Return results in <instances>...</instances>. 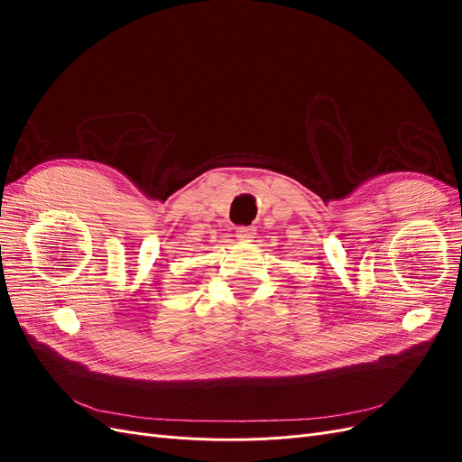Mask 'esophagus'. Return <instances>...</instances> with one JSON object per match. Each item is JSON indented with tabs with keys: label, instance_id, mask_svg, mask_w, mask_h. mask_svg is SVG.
I'll return each mask as SVG.
<instances>
[{
	"label": "esophagus",
	"instance_id": "obj_1",
	"mask_svg": "<svg viewBox=\"0 0 462 462\" xmlns=\"http://www.w3.org/2000/svg\"><path fill=\"white\" fill-rule=\"evenodd\" d=\"M235 235H236V239H254V235H256V227H253V226H246V227H236Z\"/></svg>",
	"mask_w": 462,
	"mask_h": 462
}]
</instances>
